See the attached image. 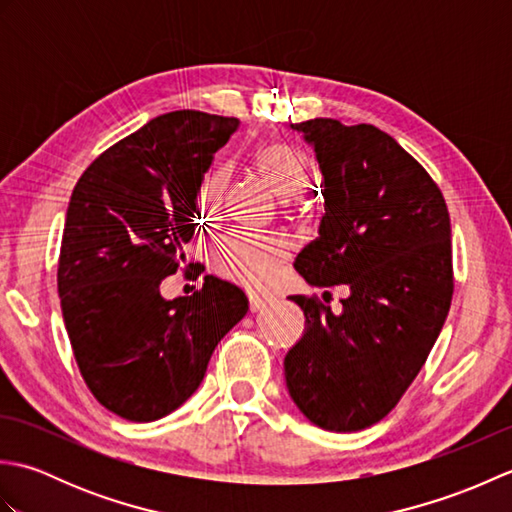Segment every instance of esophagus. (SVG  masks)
I'll list each match as a JSON object with an SVG mask.
<instances>
[{
	"label": "esophagus",
	"mask_w": 512,
	"mask_h": 512,
	"mask_svg": "<svg viewBox=\"0 0 512 512\" xmlns=\"http://www.w3.org/2000/svg\"><path fill=\"white\" fill-rule=\"evenodd\" d=\"M268 299L266 297H262V295H255V292H250L248 295V308H250V312H259V310H264L266 306H268Z\"/></svg>",
	"instance_id": "34e87169"
}]
</instances>
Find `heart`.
I'll list each match as a JSON object with an SVG mask.
<instances>
[{"label": "heart", "mask_w": 512, "mask_h": 512, "mask_svg": "<svg viewBox=\"0 0 512 512\" xmlns=\"http://www.w3.org/2000/svg\"><path fill=\"white\" fill-rule=\"evenodd\" d=\"M255 165L259 176L277 198L295 200L310 180L308 160L288 143H268L257 151ZM226 191V169H215L200 189V209L213 215ZM290 255V242L284 235L228 233L211 246L209 262L217 275L239 281L244 286H266Z\"/></svg>", "instance_id": "heart-1"}]
</instances>
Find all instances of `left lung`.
Here are the masks:
<instances>
[{
    "instance_id": "1",
    "label": "left lung",
    "mask_w": 512,
    "mask_h": 512,
    "mask_svg": "<svg viewBox=\"0 0 512 512\" xmlns=\"http://www.w3.org/2000/svg\"><path fill=\"white\" fill-rule=\"evenodd\" d=\"M317 151L325 213L295 259L310 286H347L334 314L292 295L306 332L286 354L290 398L325 431L383 420L418 376L453 297L451 222L438 184L374 125H290Z\"/></svg>"
}]
</instances>
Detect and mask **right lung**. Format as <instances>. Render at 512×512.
<instances>
[{"mask_svg": "<svg viewBox=\"0 0 512 512\" xmlns=\"http://www.w3.org/2000/svg\"><path fill=\"white\" fill-rule=\"evenodd\" d=\"M237 127L195 110L162 114L103 151L72 191L57 270L65 330L85 385L125 420L178 409L248 310L244 292L213 275L191 297L160 295L195 233L204 173Z\"/></svg>", "mask_w": 512, "mask_h": 512, "instance_id": "obj_1", "label": "right lung"}]
</instances>
